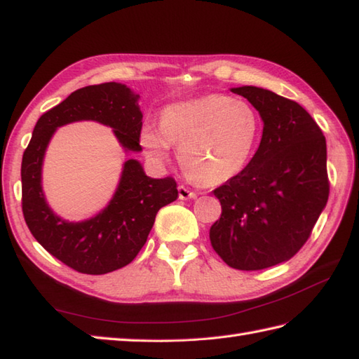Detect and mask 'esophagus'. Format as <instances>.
<instances>
[{
    "mask_svg": "<svg viewBox=\"0 0 359 359\" xmlns=\"http://www.w3.org/2000/svg\"><path fill=\"white\" fill-rule=\"evenodd\" d=\"M197 194L194 191H189L188 188H185L184 185L179 187V199L182 201H188V199H196Z\"/></svg>",
    "mask_w": 359,
    "mask_h": 359,
    "instance_id": "esophagus-1",
    "label": "esophagus"
}]
</instances>
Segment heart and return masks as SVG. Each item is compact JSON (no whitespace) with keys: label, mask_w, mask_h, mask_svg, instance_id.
<instances>
[{"label":"heart","mask_w":359,"mask_h":359,"mask_svg":"<svg viewBox=\"0 0 359 359\" xmlns=\"http://www.w3.org/2000/svg\"><path fill=\"white\" fill-rule=\"evenodd\" d=\"M261 139V120L245 100L208 94L172 103L162 111L160 126L144 125L140 144L158 165L179 147V162L201 185H222L241 174Z\"/></svg>","instance_id":"b5f03b06"}]
</instances>
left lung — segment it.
Here are the masks:
<instances>
[{
  "label": "left lung",
  "instance_id": "obj_1",
  "mask_svg": "<svg viewBox=\"0 0 359 359\" xmlns=\"http://www.w3.org/2000/svg\"><path fill=\"white\" fill-rule=\"evenodd\" d=\"M230 90L253 104L264 129L245 170L212 191L222 215L210 241L233 269L262 270L293 257L325 208L327 144L296 102L257 86Z\"/></svg>",
  "mask_w": 359,
  "mask_h": 359
}]
</instances>
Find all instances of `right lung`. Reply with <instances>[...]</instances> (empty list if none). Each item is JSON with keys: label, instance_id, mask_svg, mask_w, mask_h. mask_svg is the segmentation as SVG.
<instances>
[{"label": "right lung", "instance_id": "obj_1", "mask_svg": "<svg viewBox=\"0 0 359 359\" xmlns=\"http://www.w3.org/2000/svg\"><path fill=\"white\" fill-rule=\"evenodd\" d=\"M140 95L121 83L77 89L38 118L22 154V215L30 233L52 256L86 274H104L133 262L148 239L157 211L179 197L172 177L152 179L137 158L121 168L108 205L95 216L72 222L53 211L43 191V162L58 128L90 120L109 126L126 154L140 152Z\"/></svg>", "mask_w": 359, "mask_h": 359}]
</instances>
